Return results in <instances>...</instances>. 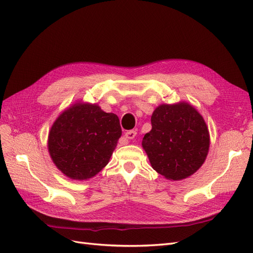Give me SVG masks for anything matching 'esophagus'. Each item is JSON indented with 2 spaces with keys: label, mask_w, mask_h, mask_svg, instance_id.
Listing matches in <instances>:
<instances>
[{
  "label": "esophagus",
  "mask_w": 253,
  "mask_h": 253,
  "mask_svg": "<svg viewBox=\"0 0 253 253\" xmlns=\"http://www.w3.org/2000/svg\"><path fill=\"white\" fill-rule=\"evenodd\" d=\"M136 131H128V132H126V138H127L128 140H134V138L136 137Z\"/></svg>",
  "instance_id": "esophagus-1"
}]
</instances>
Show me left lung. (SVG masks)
Here are the masks:
<instances>
[{"mask_svg": "<svg viewBox=\"0 0 253 253\" xmlns=\"http://www.w3.org/2000/svg\"><path fill=\"white\" fill-rule=\"evenodd\" d=\"M152 129L142 147L153 169L166 178L179 180L195 173L209 151V131L193 106L163 104L153 112Z\"/></svg>", "mask_w": 253, "mask_h": 253, "instance_id": "8db88e82", "label": "left lung"}]
</instances>
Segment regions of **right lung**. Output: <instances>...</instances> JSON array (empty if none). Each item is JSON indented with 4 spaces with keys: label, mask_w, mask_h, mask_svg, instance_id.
Segmentation results:
<instances>
[{
    "label": "right lung",
    "mask_w": 253,
    "mask_h": 253,
    "mask_svg": "<svg viewBox=\"0 0 253 253\" xmlns=\"http://www.w3.org/2000/svg\"><path fill=\"white\" fill-rule=\"evenodd\" d=\"M121 136L117 115L96 104L77 103L60 115L48 136V150L59 170L72 179L93 177L108 165Z\"/></svg>",
    "instance_id": "right-lung-1"
}]
</instances>
